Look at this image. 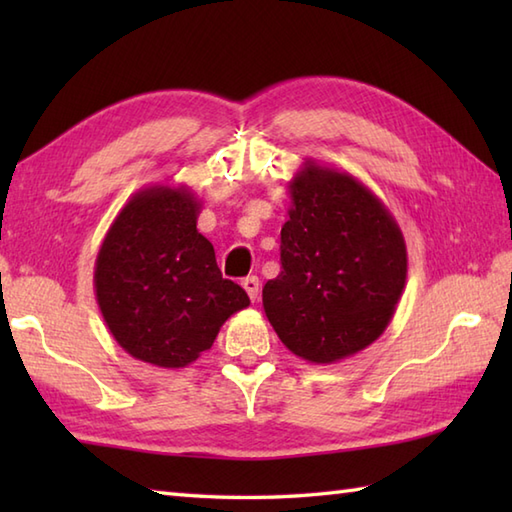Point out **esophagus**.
<instances>
[{"label": "esophagus", "mask_w": 512, "mask_h": 512, "mask_svg": "<svg viewBox=\"0 0 512 512\" xmlns=\"http://www.w3.org/2000/svg\"><path fill=\"white\" fill-rule=\"evenodd\" d=\"M242 286L246 290V295L250 297V301H255L259 297V279L257 277H246L242 281Z\"/></svg>", "instance_id": "1"}]
</instances>
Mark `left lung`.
Listing matches in <instances>:
<instances>
[{
	"label": "left lung",
	"mask_w": 512,
	"mask_h": 512,
	"mask_svg": "<svg viewBox=\"0 0 512 512\" xmlns=\"http://www.w3.org/2000/svg\"><path fill=\"white\" fill-rule=\"evenodd\" d=\"M281 273L262 290L266 317L288 350L328 365L372 345L407 281L394 215L361 180L306 160L288 182Z\"/></svg>",
	"instance_id": "left-lung-1"
}]
</instances>
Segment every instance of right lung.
<instances>
[{
	"label": "right lung",
	"mask_w": 512,
	"mask_h": 512,
	"mask_svg": "<svg viewBox=\"0 0 512 512\" xmlns=\"http://www.w3.org/2000/svg\"><path fill=\"white\" fill-rule=\"evenodd\" d=\"M202 202L180 184L140 189L116 215L94 264L107 330L136 361L187 367L211 350L248 295L222 279L213 244L198 233Z\"/></svg>",
	"instance_id": "1"
}]
</instances>
